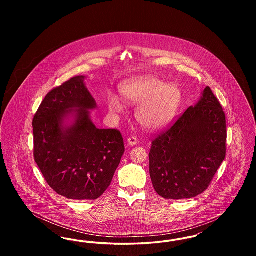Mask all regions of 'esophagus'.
<instances>
[{"mask_svg": "<svg viewBox=\"0 0 256 256\" xmlns=\"http://www.w3.org/2000/svg\"><path fill=\"white\" fill-rule=\"evenodd\" d=\"M128 143L130 146H135V145L138 144V140H137L136 137L132 136V137H130V138L128 139Z\"/></svg>", "mask_w": 256, "mask_h": 256, "instance_id": "1", "label": "esophagus"}]
</instances>
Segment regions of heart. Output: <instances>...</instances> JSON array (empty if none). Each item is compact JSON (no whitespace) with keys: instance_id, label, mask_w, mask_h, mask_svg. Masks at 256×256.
<instances>
[{"instance_id":"heart-1","label":"heart","mask_w":256,"mask_h":256,"mask_svg":"<svg viewBox=\"0 0 256 256\" xmlns=\"http://www.w3.org/2000/svg\"><path fill=\"white\" fill-rule=\"evenodd\" d=\"M120 92L128 104L138 106L136 118L144 128L156 130L172 120L180 100V91L174 84H167L156 76H146L124 84ZM108 108L114 113L124 110L122 100L112 95Z\"/></svg>"}]
</instances>
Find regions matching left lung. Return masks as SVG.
<instances>
[{
    "instance_id": "8db88e82",
    "label": "left lung",
    "mask_w": 256,
    "mask_h": 256,
    "mask_svg": "<svg viewBox=\"0 0 256 256\" xmlns=\"http://www.w3.org/2000/svg\"><path fill=\"white\" fill-rule=\"evenodd\" d=\"M226 114L207 86L190 106L152 142L150 174L164 198H191L204 192L226 154Z\"/></svg>"
}]
</instances>
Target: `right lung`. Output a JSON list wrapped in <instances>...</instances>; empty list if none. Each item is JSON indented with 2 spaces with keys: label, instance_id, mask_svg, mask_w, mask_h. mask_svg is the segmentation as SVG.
Segmentation results:
<instances>
[{
  "label": "right lung",
  "instance_id": "add662e5",
  "mask_svg": "<svg viewBox=\"0 0 256 256\" xmlns=\"http://www.w3.org/2000/svg\"><path fill=\"white\" fill-rule=\"evenodd\" d=\"M84 78L74 76L50 90L32 121L37 166L54 191L76 200L102 195L124 152L119 130H100L91 121L89 110L97 104ZM69 116L74 121L66 126Z\"/></svg>",
  "mask_w": 256,
  "mask_h": 256
}]
</instances>
